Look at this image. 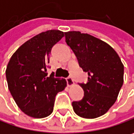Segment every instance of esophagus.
Masks as SVG:
<instances>
[{
    "mask_svg": "<svg viewBox=\"0 0 134 134\" xmlns=\"http://www.w3.org/2000/svg\"><path fill=\"white\" fill-rule=\"evenodd\" d=\"M67 85H68L69 87H71V86H73V85H74V81L73 78H72V77H70L67 78Z\"/></svg>",
    "mask_w": 134,
    "mask_h": 134,
    "instance_id": "1",
    "label": "esophagus"
}]
</instances>
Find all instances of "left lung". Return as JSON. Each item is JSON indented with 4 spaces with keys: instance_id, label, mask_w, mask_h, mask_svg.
Instances as JSON below:
<instances>
[{
    "instance_id": "8db88e82",
    "label": "left lung",
    "mask_w": 134,
    "mask_h": 134,
    "mask_svg": "<svg viewBox=\"0 0 134 134\" xmlns=\"http://www.w3.org/2000/svg\"><path fill=\"white\" fill-rule=\"evenodd\" d=\"M65 39L79 66L88 74V82L80 84L83 98L72 102L74 111L85 119L99 117L116 101L123 84V64L113 47L89 34L67 32Z\"/></svg>"
}]
</instances>
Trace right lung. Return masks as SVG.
Segmentation results:
<instances>
[{
	"label": "right lung",
	"mask_w": 134,
	"mask_h": 134,
	"mask_svg": "<svg viewBox=\"0 0 134 134\" xmlns=\"http://www.w3.org/2000/svg\"><path fill=\"white\" fill-rule=\"evenodd\" d=\"M64 36L60 30L41 32L22 44L8 64V89L17 105L29 116L41 119L49 116L57 94L67 86L64 78L46 74L52 47Z\"/></svg>",
	"instance_id": "right-lung-1"
}]
</instances>
